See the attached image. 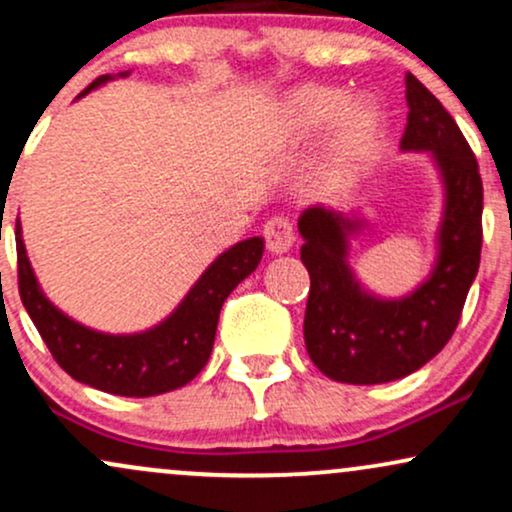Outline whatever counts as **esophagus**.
Listing matches in <instances>:
<instances>
[{
	"instance_id": "1",
	"label": "esophagus",
	"mask_w": 512,
	"mask_h": 512,
	"mask_svg": "<svg viewBox=\"0 0 512 512\" xmlns=\"http://www.w3.org/2000/svg\"><path fill=\"white\" fill-rule=\"evenodd\" d=\"M264 240H267V250L272 255H284L293 245V228L286 219H272L264 226Z\"/></svg>"
}]
</instances>
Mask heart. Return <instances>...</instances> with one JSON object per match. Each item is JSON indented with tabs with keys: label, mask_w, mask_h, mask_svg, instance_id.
<instances>
[{
	"label": "heart",
	"mask_w": 512,
	"mask_h": 512,
	"mask_svg": "<svg viewBox=\"0 0 512 512\" xmlns=\"http://www.w3.org/2000/svg\"><path fill=\"white\" fill-rule=\"evenodd\" d=\"M322 134L313 187L325 202H344L383 154L385 115L368 98L349 101L334 86H298L276 103L272 149H303Z\"/></svg>",
	"instance_id": "1"
}]
</instances>
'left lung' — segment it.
<instances>
[{
  "instance_id": "left-lung-1",
  "label": "left lung",
  "mask_w": 512,
  "mask_h": 512,
  "mask_svg": "<svg viewBox=\"0 0 512 512\" xmlns=\"http://www.w3.org/2000/svg\"><path fill=\"white\" fill-rule=\"evenodd\" d=\"M404 84L409 115L399 151L428 154L443 187L436 260L426 279L399 298L380 296L349 262L366 216L310 207L298 219L310 274L305 349L337 383H392L426 366L455 332L479 272L484 187L477 158L438 98L416 76L407 74Z\"/></svg>"
}]
</instances>
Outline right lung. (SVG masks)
<instances>
[{"label":"right lung","instance_id":"right-lung-1","mask_svg":"<svg viewBox=\"0 0 512 512\" xmlns=\"http://www.w3.org/2000/svg\"><path fill=\"white\" fill-rule=\"evenodd\" d=\"M129 74L132 72L105 74L81 91L79 98ZM16 252L21 301L55 361L74 380L101 392L120 397H154L187 385L207 366L221 305L228 293L257 269L264 238L240 240L223 250L182 296L173 313L154 327L125 334L93 330L45 296L28 260L21 221H16Z\"/></svg>","mask_w":512,"mask_h":512}]
</instances>
